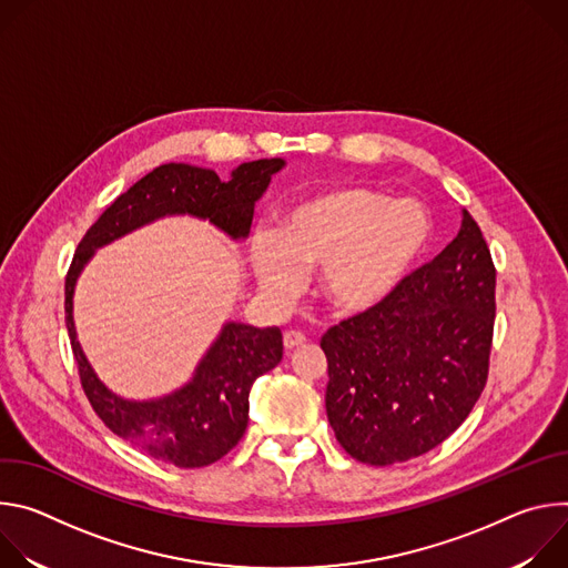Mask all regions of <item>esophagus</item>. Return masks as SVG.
Masks as SVG:
<instances>
[{
    "mask_svg": "<svg viewBox=\"0 0 568 568\" xmlns=\"http://www.w3.org/2000/svg\"><path fill=\"white\" fill-rule=\"evenodd\" d=\"M303 344H305V335L298 333V331H287V333L283 335V346H285L287 351L298 348V346H303Z\"/></svg>",
    "mask_w": 568,
    "mask_h": 568,
    "instance_id": "esophagus-1",
    "label": "esophagus"
}]
</instances>
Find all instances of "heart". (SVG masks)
<instances>
[{
	"mask_svg": "<svg viewBox=\"0 0 568 568\" xmlns=\"http://www.w3.org/2000/svg\"><path fill=\"white\" fill-rule=\"evenodd\" d=\"M429 233V215L418 202L348 186L285 209L274 237L254 240L252 265L276 301L296 292L301 270L318 267L323 298L342 312H364L395 292Z\"/></svg>",
	"mask_w": 568,
	"mask_h": 568,
	"instance_id": "obj_1",
	"label": "heart"
}]
</instances>
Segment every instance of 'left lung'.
Instances as JSON below:
<instances>
[{"mask_svg": "<svg viewBox=\"0 0 568 568\" xmlns=\"http://www.w3.org/2000/svg\"><path fill=\"white\" fill-rule=\"evenodd\" d=\"M497 270L463 209L458 235L379 305L321 337L326 412L359 463L423 456L469 416L490 371Z\"/></svg>", "mask_w": 568, "mask_h": 568, "instance_id": "1", "label": "left lung"}]
</instances>
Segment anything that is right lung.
<instances>
[{
    "label": "right lung",
    "mask_w": 568,
    "mask_h": 568,
    "mask_svg": "<svg viewBox=\"0 0 568 568\" xmlns=\"http://www.w3.org/2000/svg\"><path fill=\"white\" fill-rule=\"evenodd\" d=\"M283 166L278 156L247 161L222 182L209 169L164 164L119 195L78 242L64 278V321L80 384L105 427L152 458L191 469L229 454L247 429L254 382L283 357V335L276 326L226 321L189 384L156 399H125L99 379L75 339V281L99 247L166 215H193L233 240L247 237L254 204Z\"/></svg>",
    "instance_id": "1"
}]
</instances>
